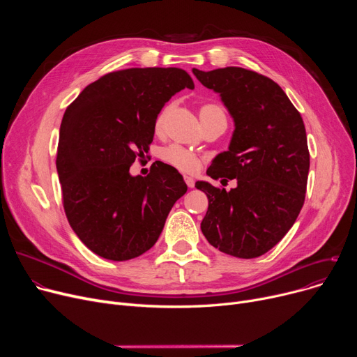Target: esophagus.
Returning <instances> with one entry per match:
<instances>
[{
	"instance_id": "obj_1",
	"label": "esophagus",
	"mask_w": 357,
	"mask_h": 357,
	"mask_svg": "<svg viewBox=\"0 0 357 357\" xmlns=\"http://www.w3.org/2000/svg\"><path fill=\"white\" fill-rule=\"evenodd\" d=\"M183 179H185V183L188 185V188H194V186H195V179H194L192 176L185 175V176H183Z\"/></svg>"
}]
</instances>
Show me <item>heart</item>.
Returning <instances> with one entry per match:
<instances>
[{
    "label": "heart",
    "mask_w": 357,
    "mask_h": 357,
    "mask_svg": "<svg viewBox=\"0 0 357 357\" xmlns=\"http://www.w3.org/2000/svg\"><path fill=\"white\" fill-rule=\"evenodd\" d=\"M167 111H169V107H165L159 112V116L156 119V124H155L156 130L162 128ZM210 112H222V111L220 107L213 105V104H207L201 108V114H210ZM160 156L167 165L179 169V171H182V172H195L199 167V162H201L197 153H194L192 150L186 149L181 144H171V146L165 147L162 150Z\"/></svg>",
    "instance_id": "heart-1"
}]
</instances>
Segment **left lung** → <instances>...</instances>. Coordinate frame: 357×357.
<instances>
[{
	"label": "left lung",
	"instance_id": "left-lung-1",
	"mask_svg": "<svg viewBox=\"0 0 357 357\" xmlns=\"http://www.w3.org/2000/svg\"><path fill=\"white\" fill-rule=\"evenodd\" d=\"M192 72L220 93L234 120L229 150L215 156L207 175L236 179L237 186L195 183L208 197L201 230L222 253L259 257L282 240L304 205L310 152L303 117L282 88L255 70Z\"/></svg>",
	"mask_w": 357,
	"mask_h": 357
}]
</instances>
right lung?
I'll list each match as a JSON object with an SVG mask.
<instances>
[{"label":"right lung","mask_w":357,"mask_h":357,"mask_svg":"<svg viewBox=\"0 0 357 357\" xmlns=\"http://www.w3.org/2000/svg\"><path fill=\"white\" fill-rule=\"evenodd\" d=\"M194 81L179 68H130L89 84L65 111L56 169L72 230L96 255L123 261L158 241L186 183L156 162L147 176L130 166L153 142L163 105Z\"/></svg>","instance_id":"add662e5"}]
</instances>
